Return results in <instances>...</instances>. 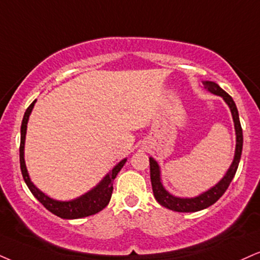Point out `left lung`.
<instances>
[{
  "instance_id": "left-lung-1",
  "label": "left lung",
  "mask_w": 260,
  "mask_h": 260,
  "mask_svg": "<svg viewBox=\"0 0 260 260\" xmlns=\"http://www.w3.org/2000/svg\"><path fill=\"white\" fill-rule=\"evenodd\" d=\"M206 89L209 92L213 93L215 95H220L221 98L225 100L228 105H229L231 115H233L234 123H235V131H236V150H235V157H234L233 165L230 166L229 171L226 172L223 179H221L217 185L209 189L208 191L201 193L198 198L193 199H180L172 196L170 192L166 191L165 187L162 186L161 178H160V167H158L157 162L154 158L150 157V179H151L152 191H154V196L156 201L160 203L164 207L172 209L176 212H198L201 209H205L212 206L219 200L223 193L226 191L229 187L231 180H233L234 176H235L237 167H239L241 152H242V144H243V136H242V128H241L240 118H239V111H237L236 104L233 98L221 89L217 83L212 82V81H205L203 82Z\"/></svg>"
}]
</instances>
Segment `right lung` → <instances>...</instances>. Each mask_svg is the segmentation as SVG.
<instances>
[{
	"label": "right lung",
	"instance_id": "obj_1",
	"mask_svg": "<svg viewBox=\"0 0 260 260\" xmlns=\"http://www.w3.org/2000/svg\"><path fill=\"white\" fill-rule=\"evenodd\" d=\"M35 103L36 100H34V102L29 105V108L26 109V111H25L20 128V170L27 187H29L30 191L32 192V195L35 196V198L39 200L49 212H52L53 214L62 218V219H77V218L88 217V215L98 213V212L102 211L103 208H105L106 206H108V203L110 202L112 190H114V187H112V185H114V179L116 178L118 172L121 171V168L123 167V165L126 164L127 158H124V160H122L117 166H115L110 173L106 174L104 179L100 181L94 189L90 190L89 192L84 193V195H82L79 199L73 200V201L61 202L55 201V200L46 196L45 193L40 191V190L31 183L24 161V144L25 134H26V124L27 121H29V116L31 111H32Z\"/></svg>",
	"mask_w": 260,
	"mask_h": 260
}]
</instances>
